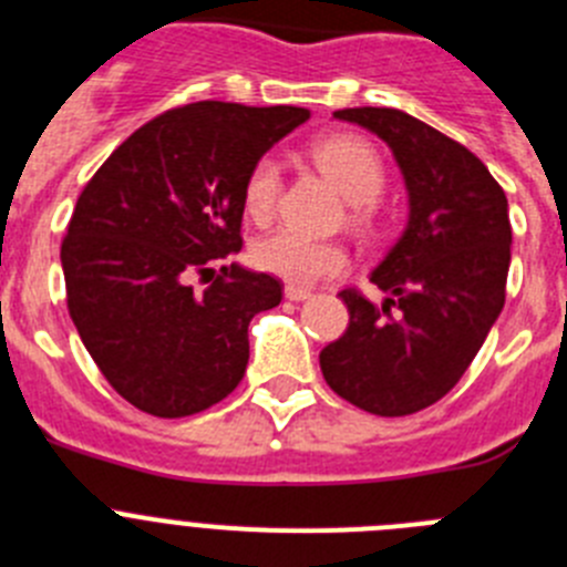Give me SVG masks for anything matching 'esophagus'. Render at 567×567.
<instances>
[{
    "mask_svg": "<svg viewBox=\"0 0 567 567\" xmlns=\"http://www.w3.org/2000/svg\"><path fill=\"white\" fill-rule=\"evenodd\" d=\"M284 298L295 300V303H300V300L312 298V292H309V289H303V287H292V284H289V287L284 289Z\"/></svg>",
    "mask_w": 567,
    "mask_h": 567,
    "instance_id": "34e87169",
    "label": "esophagus"
}]
</instances>
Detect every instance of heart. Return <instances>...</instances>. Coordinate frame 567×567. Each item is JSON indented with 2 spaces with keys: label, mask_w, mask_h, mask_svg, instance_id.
I'll use <instances>...</instances> for the list:
<instances>
[{
  "label": "heart",
  "mask_w": 567,
  "mask_h": 567,
  "mask_svg": "<svg viewBox=\"0 0 567 567\" xmlns=\"http://www.w3.org/2000/svg\"><path fill=\"white\" fill-rule=\"evenodd\" d=\"M318 167L338 184L346 202L372 204L385 184V169L378 150L360 135H332L312 147ZM280 195V164L264 155L252 164L244 184V207L249 218L267 221L275 213ZM255 267L289 284H312L323 275H334L346 267L343 247L320 240L292 227H280L264 235L252 247Z\"/></svg>",
  "instance_id": "b5f03b06"
}]
</instances>
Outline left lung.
I'll return each mask as SVG.
<instances>
[{
	"label": "left lung",
	"mask_w": 567,
	"mask_h": 567,
	"mask_svg": "<svg viewBox=\"0 0 567 567\" xmlns=\"http://www.w3.org/2000/svg\"><path fill=\"white\" fill-rule=\"evenodd\" d=\"M334 118L389 144L409 221L369 275L383 303L340 292L349 327L320 352V372L363 412L403 417L452 392L503 312L508 198L477 155L403 110L349 107Z\"/></svg>",
	"instance_id": "1"
}]
</instances>
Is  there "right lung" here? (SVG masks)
<instances>
[{
  "label": "right lung",
  "instance_id": "right-lung-1",
  "mask_svg": "<svg viewBox=\"0 0 567 567\" xmlns=\"http://www.w3.org/2000/svg\"><path fill=\"white\" fill-rule=\"evenodd\" d=\"M303 107L195 102L113 150L62 240L68 309L107 383L142 412L187 417L227 398L249 363V320L280 280L229 264L204 293L193 274L240 252L244 184Z\"/></svg>",
  "mask_w": 567,
  "mask_h": 567
}]
</instances>
